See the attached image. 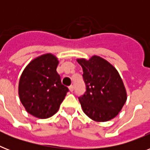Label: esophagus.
Here are the masks:
<instances>
[{
	"label": "esophagus",
	"mask_w": 150,
	"mask_h": 150,
	"mask_svg": "<svg viewBox=\"0 0 150 150\" xmlns=\"http://www.w3.org/2000/svg\"><path fill=\"white\" fill-rule=\"evenodd\" d=\"M68 89H69V91L70 92H73V90H74V87H73V86H71L68 87Z\"/></svg>",
	"instance_id": "esophagus-1"
}]
</instances>
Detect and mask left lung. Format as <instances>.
Instances as JSON below:
<instances>
[{"label": "left lung", "mask_w": 150, "mask_h": 150, "mask_svg": "<svg viewBox=\"0 0 150 150\" xmlns=\"http://www.w3.org/2000/svg\"><path fill=\"white\" fill-rule=\"evenodd\" d=\"M82 66L86 92L79 97L82 110L98 122L108 121L121 111L127 100L122 79L114 65L97 55L77 58Z\"/></svg>", "instance_id": "8db88e82"}]
</instances>
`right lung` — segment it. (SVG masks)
<instances>
[{
  "label": "right lung",
  "instance_id": "right-lung-1",
  "mask_svg": "<svg viewBox=\"0 0 150 150\" xmlns=\"http://www.w3.org/2000/svg\"><path fill=\"white\" fill-rule=\"evenodd\" d=\"M58 64V58L53 54H42L33 59L21 75L20 101L35 117L46 119L56 114L68 92L57 72Z\"/></svg>",
  "mask_w": 150,
  "mask_h": 150
}]
</instances>
